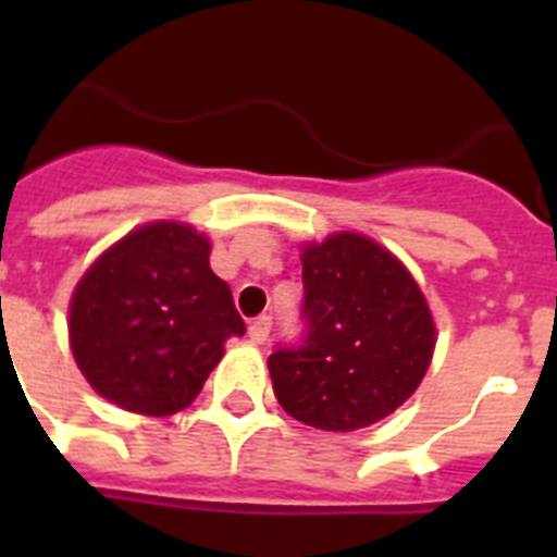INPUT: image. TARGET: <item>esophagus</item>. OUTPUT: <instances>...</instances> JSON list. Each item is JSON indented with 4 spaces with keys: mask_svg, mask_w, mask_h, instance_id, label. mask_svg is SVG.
<instances>
[{
    "mask_svg": "<svg viewBox=\"0 0 557 557\" xmlns=\"http://www.w3.org/2000/svg\"><path fill=\"white\" fill-rule=\"evenodd\" d=\"M270 329H273V318H270V314H259V318H256V321H250V326H248L250 343L262 346L264 339L270 337Z\"/></svg>",
    "mask_w": 557,
    "mask_h": 557,
    "instance_id": "esophagus-1",
    "label": "esophagus"
}]
</instances>
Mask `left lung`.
<instances>
[{
    "label": "left lung",
    "mask_w": 557,
    "mask_h": 557,
    "mask_svg": "<svg viewBox=\"0 0 557 557\" xmlns=\"http://www.w3.org/2000/svg\"><path fill=\"white\" fill-rule=\"evenodd\" d=\"M298 346L268 359L278 405L326 432L376 424L421 385L435 348L426 298L391 250L362 234L304 248Z\"/></svg>",
    "instance_id": "1"
}]
</instances>
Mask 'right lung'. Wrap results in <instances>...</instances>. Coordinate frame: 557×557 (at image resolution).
I'll return each mask as SVG.
<instances>
[{"label": "right lung", "instance_id": "add662e5", "mask_svg": "<svg viewBox=\"0 0 557 557\" xmlns=\"http://www.w3.org/2000/svg\"><path fill=\"white\" fill-rule=\"evenodd\" d=\"M209 239L184 223L141 225L97 259L72 295L69 343L102 398L141 416L195 401L245 323L211 273Z\"/></svg>", "mask_w": 557, "mask_h": 557}]
</instances>
